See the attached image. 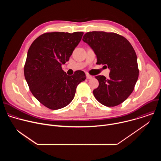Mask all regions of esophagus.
<instances>
[{
  "instance_id": "obj_1",
  "label": "esophagus",
  "mask_w": 161,
  "mask_h": 161,
  "mask_svg": "<svg viewBox=\"0 0 161 161\" xmlns=\"http://www.w3.org/2000/svg\"><path fill=\"white\" fill-rule=\"evenodd\" d=\"M86 78L88 79V80H90V79H92V76H90V75H86Z\"/></svg>"
}]
</instances>
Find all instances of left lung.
Here are the masks:
<instances>
[{
	"label": "left lung",
	"mask_w": 161,
	"mask_h": 161,
	"mask_svg": "<svg viewBox=\"0 0 161 161\" xmlns=\"http://www.w3.org/2000/svg\"><path fill=\"white\" fill-rule=\"evenodd\" d=\"M83 41L93 50L97 64H106L109 78L99 75V86L94 90L96 99L102 104L117 106L130 95L139 76L137 56L130 43L113 32L93 31L86 33Z\"/></svg>",
	"instance_id": "obj_1"
}]
</instances>
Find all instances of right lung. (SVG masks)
Wrapping results in <instances>:
<instances>
[{
  "label": "right lung",
  "mask_w": 161,
  "mask_h": 161,
  "mask_svg": "<svg viewBox=\"0 0 161 161\" xmlns=\"http://www.w3.org/2000/svg\"><path fill=\"white\" fill-rule=\"evenodd\" d=\"M83 32L45 33L31 45L24 75L33 96L51 109L65 107L75 97L78 85L85 80L83 71L68 76L61 65L69 60Z\"/></svg>",
  "instance_id": "right-lung-1"
}]
</instances>
